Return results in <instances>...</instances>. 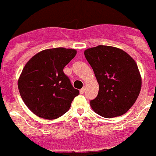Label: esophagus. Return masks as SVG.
I'll use <instances>...</instances> for the list:
<instances>
[{"instance_id":"34e87169","label":"esophagus","mask_w":156,"mask_h":156,"mask_svg":"<svg viewBox=\"0 0 156 156\" xmlns=\"http://www.w3.org/2000/svg\"><path fill=\"white\" fill-rule=\"evenodd\" d=\"M85 89H86V88H85V87H83V88H82V89H80V93H81V94H83V93H84V92H85Z\"/></svg>"}]
</instances>
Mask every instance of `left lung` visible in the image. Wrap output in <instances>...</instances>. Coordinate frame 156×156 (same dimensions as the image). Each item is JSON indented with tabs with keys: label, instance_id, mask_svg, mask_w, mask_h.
<instances>
[{
	"label": "left lung",
	"instance_id": "1",
	"mask_svg": "<svg viewBox=\"0 0 156 156\" xmlns=\"http://www.w3.org/2000/svg\"><path fill=\"white\" fill-rule=\"evenodd\" d=\"M95 73L99 89L90 101L94 112L107 118L125 114L135 103L142 80L135 61L123 50L98 45L84 51Z\"/></svg>",
	"mask_w": 156,
	"mask_h": 156
}]
</instances>
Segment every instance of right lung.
<instances>
[{
  "label": "right lung",
  "instance_id": "obj_1",
  "mask_svg": "<svg viewBox=\"0 0 156 156\" xmlns=\"http://www.w3.org/2000/svg\"><path fill=\"white\" fill-rule=\"evenodd\" d=\"M76 55L74 49L56 48L36 54L26 63L18 89L24 103L37 116L48 120L60 118L80 94L63 71Z\"/></svg>",
  "mask_w": 156,
  "mask_h": 156
}]
</instances>
